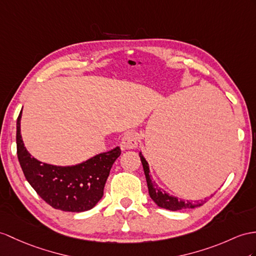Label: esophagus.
Returning <instances> with one entry per match:
<instances>
[{
  "mask_svg": "<svg viewBox=\"0 0 256 256\" xmlns=\"http://www.w3.org/2000/svg\"><path fill=\"white\" fill-rule=\"evenodd\" d=\"M122 146L127 150H132L138 146V134L134 132H129L122 136Z\"/></svg>",
  "mask_w": 256,
  "mask_h": 256,
  "instance_id": "34e87169",
  "label": "esophagus"
}]
</instances>
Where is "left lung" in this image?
<instances>
[{
  "label": "left lung",
  "instance_id": "8db88e82",
  "mask_svg": "<svg viewBox=\"0 0 256 256\" xmlns=\"http://www.w3.org/2000/svg\"><path fill=\"white\" fill-rule=\"evenodd\" d=\"M140 160L143 166V170H144V174H146L148 194L160 208L170 210H186V208H194L198 206H201L203 204L202 202L193 203L189 201L178 200V198L175 196H168L164 190H162L156 184L151 180V176H150V170H148V164L141 153H140Z\"/></svg>",
  "mask_w": 256,
  "mask_h": 256
}]
</instances>
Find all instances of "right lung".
I'll list each match as a JSON object with an SVG mask.
<instances>
[{"label": "right lung", "instance_id": "obj_1", "mask_svg": "<svg viewBox=\"0 0 256 256\" xmlns=\"http://www.w3.org/2000/svg\"><path fill=\"white\" fill-rule=\"evenodd\" d=\"M22 112L17 118V156L24 175L48 204L64 212L89 210L103 196L110 168L120 155V146L74 166H53L31 156L20 134Z\"/></svg>", "mask_w": 256, "mask_h": 256}]
</instances>
